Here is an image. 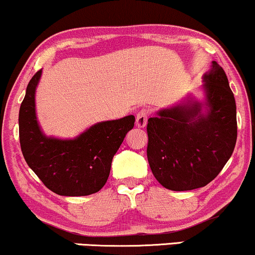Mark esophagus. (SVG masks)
<instances>
[{
	"label": "esophagus",
	"instance_id": "esophagus-1",
	"mask_svg": "<svg viewBox=\"0 0 255 255\" xmlns=\"http://www.w3.org/2000/svg\"><path fill=\"white\" fill-rule=\"evenodd\" d=\"M148 119V111L145 109H141L139 113L136 114V126L139 128L145 127L146 124H147Z\"/></svg>",
	"mask_w": 255,
	"mask_h": 255
}]
</instances>
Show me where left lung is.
<instances>
[{"instance_id": "obj_1", "label": "left lung", "mask_w": 255, "mask_h": 255, "mask_svg": "<svg viewBox=\"0 0 255 255\" xmlns=\"http://www.w3.org/2000/svg\"><path fill=\"white\" fill-rule=\"evenodd\" d=\"M203 89L204 103L188 98L148 119V164L158 182L171 191L206 186L235 148V98L224 69L216 61L204 74Z\"/></svg>"}]
</instances>
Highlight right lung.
Masks as SVG:
<instances>
[{
  "mask_svg": "<svg viewBox=\"0 0 255 255\" xmlns=\"http://www.w3.org/2000/svg\"><path fill=\"white\" fill-rule=\"evenodd\" d=\"M42 71L32 77L19 111V137L28 166L50 191L83 197L103 188L113 157L134 127L133 115L93 125L74 139L46 136L36 116L37 85Z\"/></svg>",
  "mask_w": 255,
  "mask_h": 255,
  "instance_id": "1",
  "label": "right lung"
}]
</instances>
